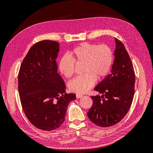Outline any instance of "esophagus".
I'll return each instance as SVG.
<instances>
[{"label": "esophagus", "instance_id": "34e87169", "mask_svg": "<svg viewBox=\"0 0 153 153\" xmlns=\"http://www.w3.org/2000/svg\"><path fill=\"white\" fill-rule=\"evenodd\" d=\"M82 97H83V95H81V94H76V98H82Z\"/></svg>", "mask_w": 153, "mask_h": 153}]
</instances>
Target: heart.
Segmentation results:
<instances>
[{
    "mask_svg": "<svg viewBox=\"0 0 153 153\" xmlns=\"http://www.w3.org/2000/svg\"><path fill=\"white\" fill-rule=\"evenodd\" d=\"M64 55L59 61V69L62 75L70 78L75 64H84L82 74L69 83V89L77 94L89 91L98 80H103L109 73L114 61L113 51L107 45L83 43Z\"/></svg>",
    "mask_w": 153,
    "mask_h": 153,
    "instance_id": "heart-1",
    "label": "heart"
}]
</instances>
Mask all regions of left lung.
Masks as SVG:
<instances>
[{
    "label": "left lung",
    "instance_id": "obj_1",
    "mask_svg": "<svg viewBox=\"0 0 153 153\" xmlns=\"http://www.w3.org/2000/svg\"><path fill=\"white\" fill-rule=\"evenodd\" d=\"M116 48L111 73L94 90L101 95L91 96L93 103L88 117L100 127H109L120 122L128 113L135 93V71L127 51L121 41L115 38Z\"/></svg>",
    "mask_w": 153,
    "mask_h": 153
}]
</instances>
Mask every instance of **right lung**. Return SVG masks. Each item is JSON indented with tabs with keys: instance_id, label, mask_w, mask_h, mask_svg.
Returning a JSON list of instances; mask_svg holds the SVG:
<instances>
[{
	"instance_id": "1",
	"label": "right lung",
	"mask_w": 153,
	"mask_h": 153,
	"mask_svg": "<svg viewBox=\"0 0 153 153\" xmlns=\"http://www.w3.org/2000/svg\"><path fill=\"white\" fill-rule=\"evenodd\" d=\"M59 44L43 40L35 43L23 60L18 73L22 108L32 124L43 131L55 130L64 123L75 94L64 93L66 85L57 73Z\"/></svg>"
}]
</instances>
